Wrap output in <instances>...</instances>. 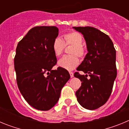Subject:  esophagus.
Segmentation results:
<instances>
[{"label": "esophagus", "mask_w": 129, "mask_h": 129, "mask_svg": "<svg viewBox=\"0 0 129 129\" xmlns=\"http://www.w3.org/2000/svg\"><path fill=\"white\" fill-rule=\"evenodd\" d=\"M69 74H70V77H74V73H73L72 72H69Z\"/></svg>", "instance_id": "obj_1"}]
</instances>
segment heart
<instances>
[{
	"mask_svg": "<svg viewBox=\"0 0 129 129\" xmlns=\"http://www.w3.org/2000/svg\"><path fill=\"white\" fill-rule=\"evenodd\" d=\"M83 35L77 31H72L64 34V41L60 37L55 39L52 43V50L55 55L57 57L61 56L65 46L69 44L73 45L70 50L72 55L62 57L58 61V66L68 70H74L76 68L79 64V59L77 56L83 57L86 54V50L83 46Z\"/></svg>",
	"mask_w": 129,
	"mask_h": 129,
	"instance_id": "obj_1",
	"label": "heart"
}]
</instances>
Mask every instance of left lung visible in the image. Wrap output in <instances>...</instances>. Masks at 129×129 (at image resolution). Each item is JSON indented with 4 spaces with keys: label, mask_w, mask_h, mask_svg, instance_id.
Here are the masks:
<instances>
[{
    "label": "left lung",
    "mask_w": 129,
    "mask_h": 129,
    "mask_svg": "<svg viewBox=\"0 0 129 129\" xmlns=\"http://www.w3.org/2000/svg\"><path fill=\"white\" fill-rule=\"evenodd\" d=\"M85 38L88 53L77 68L88 75L76 72L81 86L76 91L77 101L85 109L95 110L105 104L111 94L117 76L116 50L110 37L90 26L73 27Z\"/></svg>",
    "instance_id": "obj_1"
}]
</instances>
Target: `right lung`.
Masks as SVG:
<instances>
[{
  "mask_svg": "<svg viewBox=\"0 0 129 129\" xmlns=\"http://www.w3.org/2000/svg\"><path fill=\"white\" fill-rule=\"evenodd\" d=\"M58 34L56 26H36L19 41L16 48L14 67L18 87L28 104L37 110L52 109L70 78L64 68L52 70L57 62L52 43Z\"/></svg>",
  "mask_w": 129,
  "mask_h": 129,
  "instance_id": "right-lung-1",
  "label": "right lung"
}]
</instances>
